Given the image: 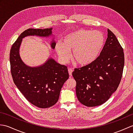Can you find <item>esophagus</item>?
<instances>
[{"instance_id":"obj_1","label":"esophagus","mask_w":133,"mask_h":133,"mask_svg":"<svg viewBox=\"0 0 133 133\" xmlns=\"http://www.w3.org/2000/svg\"><path fill=\"white\" fill-rule=\"evenodd\" d=\"M68 71H69V73L70 76H72V71H73L72 69H71V68H69L68 69Z\"/></svg>"}]
</instances>
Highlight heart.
<instances>
[{
    "mask_svg": "<svg viewBox=\"0 0 133 133\" xmlns=\"http://www.w3.org/2000/svg\"><path fill=\"white\" fill-rule=\"evenodd\" d=\"M104 44V36L99 31L79 29L67 34L62 43L55 45L59 58L63 63L70 60L72 52V59L76 63L85 66L92 63L100 54Z\"/></svg>",
    "mask_w": 133,
    "mask_h": 133,
    "instance_id": "1",
    "label": "heart"
}]
</instances>
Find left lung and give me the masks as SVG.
I'll return each instance as SVG.
<instances>
[{
  "label": "left lung",
  "mask_w": 133,
  "mask_h": 133,
  "mask_svg": "<svg viewBox=\"0 0 133 133\" xmlns=\"http://www.w3.org/2000/svg\"><path fill=\"white\" fill-rule=\"evenodd\" d=\"M124 64L122 47L114 34L107 29V38L98 57L72 72L79 101L87 107L106 102L119 86Z\"/></svg>",
  "instance_id": "8db88e82"
}]
</instances>
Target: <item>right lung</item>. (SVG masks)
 Masks as SVG:
<instances>
[{
	"instance_id": "1",
	"label": "right lung",
	"mask_w": 133,
	"mask_h": 133,
	"mask_svg": "<svg viewBox=\"0 0 133 133\" xmlns=\"http://www.w3.org/2000/svg\"><path fill=\"white\" fill-rule=\"evenodd\" d=\"M51 30L52 28L25 30L12 44L10 54L14 83L29 102L42 109L51 107L58 102L62 87L69 78L68 69L52 58L40 66H28L20 57L19 47L22 38L29 35L46 37L51 35ZM55 44L52 41V49H54Z\"/></svg>"
}]
</instances>
